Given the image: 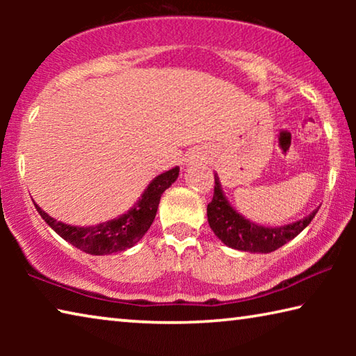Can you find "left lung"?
I'll return each instance as SVG.
<instances>
[{
	"label": "left lung",
	"mask_w": 356,
	"mask_h": 356,
	"mask_svg": "<svg viewBox=\"0 0 356 356\" xmlns=\"http://www.w3.org/2000/svg\"><path fill=\"white\" fill-rule=\"evenodd\" d=\"M317 210L318 209L300 221L286 226H259L246 220L245 216L236 212V209L231 207L221 190L218 176H215L213 200L207 206V220L215 236L229 248L248 252H272L297 237L314 218Z\"/></svg>",
	"instance_id": "obj_1"
}]
</instances>
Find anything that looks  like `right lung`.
Instances as JSON below:
<instances>
[{
  "mask_svg": "<svg viewBox=\"0 0 356 356\" xmlns=\"http://www.w3.org/2000/svg\"><path fill=\"white\" fill-rule=\"evenodd\" d=\"M179 177V166L156 176L140 197V201L131 207L127 213L118 216V218L100 222L95 226H72L58 221L53 216L44 212L38 204L34 202L39 215L45 222L61 236L65 242L76 246L88 254L104 256L113 254V252L125 251L140 242L152 221L159 209L160 197L166 188L176 182Z\"/></svg>",
  "mask_w": 356,
  "mask_h": 356,
  "instance_id": "add662e5",
  "label": "right lung"
}]
</instances>
